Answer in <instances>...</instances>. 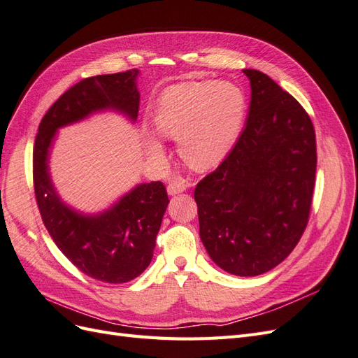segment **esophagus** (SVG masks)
<instances>
[{
    "mask_svg": "<svg viewBox=\"0 0 358 358\" xmlns=\"http://www.w3.org/2000/svg\"><path fill=\"white\" fill-rule=\"evenodd\" d=\"M186 187H187L186 180H182V178H174V180H172V181L169 182L168 193H169V194H177V193H181V192L186 190Z\"/></svg>",
    "mask_w": 358,
    "mask_h": 358,
    "instance_id": "1",
    "label": "esophagus"
}]
</instances>
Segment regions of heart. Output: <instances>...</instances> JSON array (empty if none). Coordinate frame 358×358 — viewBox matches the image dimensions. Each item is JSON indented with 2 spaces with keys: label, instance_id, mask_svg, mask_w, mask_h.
I'll use <instances>...</instances> for the list:
<instances>
[{
  "label": "heart",
  "instance_id": "obj_1",
  "mask_svg": "<svg viewBox=\"0 0 358 358\" xmlns=\"http://www.w3.org/2000/svg\"><path fill=\"white\" fill-rule=\"evenodd\" d=\"M242 89L230 82H189L166 89L153 111L156 131L177 141L184 162L196 169L215 165L236 143L245 119ZM147 152L162 164L165 148L148 136Z\"/></svg>",
  "mask_w": 358,
  "mask_h": 358
}]
</instances>
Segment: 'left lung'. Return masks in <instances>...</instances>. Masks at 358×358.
Returning <instances> with one entry per match:
<instances>
[{
  "label": "left lung",
  "instance_id": "1",
  "mask_svg": "<svg viewBox=\"0 0 358 358\" xmlns=\"http://www.w3.org/2000/svg\"><path fill=\"white\" fill-rule=\"evenodd\" d=\"M248 119L236 144L194 189L199 235L223 271L256 276L301 241L315 186L317 144L309 114L257 70Z\"/></svg>",
  "mask_w": 358,
  "mask_h": 358
}]
</instances>
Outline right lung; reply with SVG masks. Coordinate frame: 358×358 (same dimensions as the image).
<instances>
[{
  "mask_svg": "<svg viewBox=\"0 0 358 358\" xmlns=\"http://www.w3.org/2000/svg\"><path fill=\"white\" fill-rule=\"evenodd\" d=\"M138 70L82 80L59 96L38 126L32 153L34 192L43 223L64 256L87 276L102 282H128L152 262L156 235L168 206L162 181L136 186L106 213L82 215L61 202L49 177V147L61 126L90 113L114 108L138 117Z\"/></svg>",
  "mask_w": 358,
  "mask_h": 358,
  "instance_id": "right-lung-1",
  "label": "right lung"
}]
</instances>
